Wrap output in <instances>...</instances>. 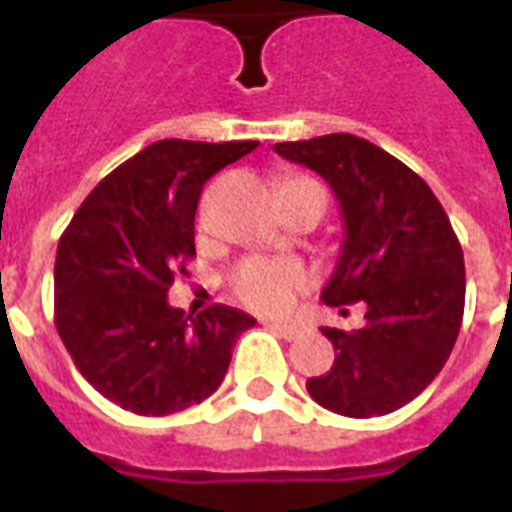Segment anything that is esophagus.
Returning <instances> with one entry per match:
<instances>
[{"instance_id":"obj_1","label":"esophagus","mask_w":512,"mask_h":512,"mask_svg":"<svg viewBox=\"0 0 512 512\" xmlns=\"http://www.w3.org/2000/svg\"><path fill=\"white\" fill-rule=\"evenodd\" d=\"M268 329H273V332L284 337V340H297V337L303 335V327H300V324H287V321H268Z\"/></svg>"}]
</instances>
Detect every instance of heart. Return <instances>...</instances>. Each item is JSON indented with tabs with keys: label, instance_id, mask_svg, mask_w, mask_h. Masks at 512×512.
I'll return each mask as SVG.
<instances>
[{
	"label": "heart",
	"instance_id": "1",
	"mask_svg": "<svg viewBox=\"0 0 512 512\" xmlns=\"http://www.w3.org/2000/svg\"><path fill=\"white\" fill-rule=\"evenodd\" d=\"M231 292L241 303L265 313H281L292 308L295 297L311 284V273L303 263L289 257H244L233 265L228 276Z\"/></svg>",
	"mask_w": 512,
	"mask_h": 512
}]
</instances>
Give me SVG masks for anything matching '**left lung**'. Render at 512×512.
<instances>
[{"instance_id":"left-lung-1","label":"left lung","mask_w":512,"mask_h":512,"mask_svg":"<svg viewBox=\"0 0 512 512\" xmlns=\"http://www.w3.org/2000/svg\"><path fill=\"white\" fill-rule=\"evenodd\" d=\"M289 162L319 172L340 201V257L321 300L364 303L353 332L321 327L335 364L305 388L345 417H380L417 398L444 369L465 311V260L428 183L369 140L335 132L276 143Z\"/></svg>"}]
</instances>
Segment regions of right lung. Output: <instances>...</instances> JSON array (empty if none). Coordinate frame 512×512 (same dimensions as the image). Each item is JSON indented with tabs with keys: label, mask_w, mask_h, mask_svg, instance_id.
<instances>
[{
	"label": "right lung",
	"mask_w": 512,
	"mask_h": 512,
	"mask_svg": "<svg viewBox=\"0 0 512 512\" xmlns=\"http://www.w3.org/2000/svg\"><path fill=\"white\" fill-rule=\"evenodd\" d=\"M257 140H159L103 177L58 241L55 327L82 377L127 412L164 417L220 388L255 319L228 305L167 303L196 255L201 188Z\"/></svg>",
	"instance_id": "1"
}]
</instances>
